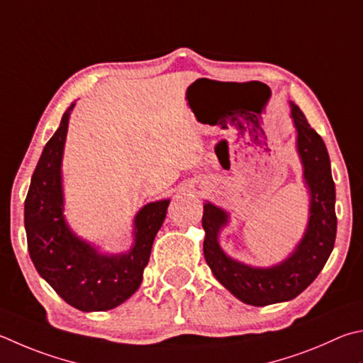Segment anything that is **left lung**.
Listing matches in <instances>:
<instances>
[{
  "mask_svg": "<svg viewBox=\"0 0 363 363\" xmlns=\"http://www.w3.org/2000/svg\"><path fill=\"white\" fill-rule=\"evenodd\" d=\"M296 131V154L308 190V223L298 245L284 260L272 267H254L230 257L219 236L230 223V214L214 203L204 201L203 254L214 278L246 305L267 306L294 300L318 278L330 257L337 236L335 182L330 157L322 138L315 133L300 108L289 103Z\"/></svg>",
  "mask_w": 363,
  "mask_h": 363,
  "instance_id": "8db88e82",
  "label": "left lung"
}]
</instances>
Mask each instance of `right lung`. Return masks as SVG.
Here are the masks:
<instances>
[{
  "mask_svg": "<svg viewBox=\"0 0 363 363\" xmlns=\"http://www.w3.org/2000/svg\"><path fill=\"white\" fill-rule=\"evenodd\" d=\"M76 103L65 111L60 127L39 159L25 200L28 252L39 276L72 308L108 311L130 298L143 282L150 250L167 217L169 199L150 201L133 219V245L123 252H104L77 236L65 216L63 154Z\"/></svg>",
  "mask_w": 363,
  "mask_h": 363,
  "instance_id": "right-lung-1",
  "label": "right lung"
}]
</instances>
